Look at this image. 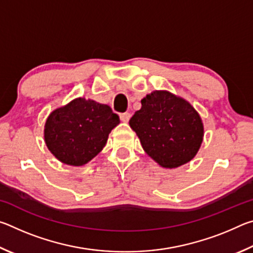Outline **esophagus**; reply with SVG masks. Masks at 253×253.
Instances as JSON below:
<instances>
[{"mask_svg": "<svg viewBox=\"0 0 253 253\" xmlns=\"http://www.w3.org/2000/svg\"><path fill=\"white\" fill-rule=\"evenodd\" d=\"M119 117H121V121L124 123H128L130 119V114L129 113H124L119 115Z\"/></svg>", "mask_w": 253, "mask_h": 253, "instance_id": "obj_1", "label": "esophagus"}]
</instances>
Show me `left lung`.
Returning a JSON list of instances; mask_svg holds the SVG:
<instances>
[{"mask_svg": "<svg viewBox=\"0 0 253 253\" xmlns=\"http://www.w3.org/2000/svg\"><path fill=\"white\" fill-rule=\"evenodd\" d=\"M129 126L147 155L165 169L190 162L204 135L202 119L190 102L164 90L143 98L142 108L130 118Z\"/></svg>", "mask_w": 253, "mask_h": 253, "instance_id": "obj_1", "label": "left lung"}]
</instances>
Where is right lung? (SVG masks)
<instances>
[{"label": "right lung", "mask_w": 253, "mask_h": 253, "mask_svg": "<svg viewBox=\"0 0 253 253\" xmlns=\"http://www.w3.org/2000/svg\"><path fill=\"white\" fill-rule=\"evenodd\" d=\"M119 124L109 106L77 98L49 115L44 140L63 164L83 166L101 152L108 135Z\"/></svg>", "instance_id": "obj_1"}]
</instances>
